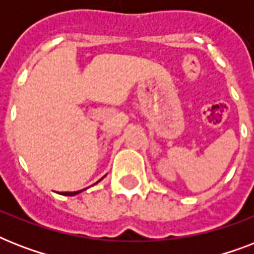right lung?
<instances>
[{
	"mask_svg": "<svg viewBox=\"0 0 254 254\" xmlns=\"http://www.w3.org/2000/svg\"><path fill=\"white\" fill-rule=\"evenodd\" d=\"M103 178H101V179H103ZM101 179H100V181H101ZM79 192H81V190L80 191H75V192H62V195H68V196H72V195H76V193Z\"/></svg>",
	"mask_w": 254,
	"mask_h": 254,
	"instance_id": "add662e5",
	"label": "right lung"
}]
</instances>
